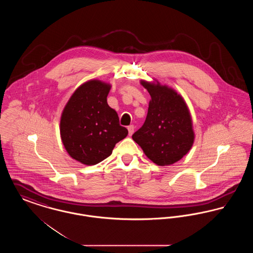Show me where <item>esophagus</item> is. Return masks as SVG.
Masks as SVG:
<instances>
[{
	"label": "esophagus",
	"mask_w": 253,
	"mask_h": 253,
	"mask_svg": "<svg viewBox=\"0 0 253 253\" xmlns=\"http://www.w3.org/2000/svg\"><path fill=\"white\" fill-rule=\"evenodd\" d=\"M128 132H129V135H132L133 132H134V126L133 125L128 126Z\"/></svg>",
	"instance_id": "1"
}]
</instances>
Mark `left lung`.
<instances>
[{
	"mask_svg": "<svg viewBox=\"0 0 253 253\" xmlns=\"http://www.w3.org/2000/svg\"><path fill=\"white\" fill-rule=\"evenodd\" d=\"M152 99L144 124L132 134L145 155L159 166L180 160L194 139L192 118L184 99L167 86L142 81Z\"/></svg>",
	"mask_w": 253,
	"mask_h": 253,
	"instance_id": "left-lung-1",
	"label": "left lung"
}]
</instances>
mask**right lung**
Masks as SVG:
<instances>
[{
    "label": "right lung",
    "instance_id": "1",
    "mask_svg": "<svg viewBox=\"0 0 253 253\" xmlns=\"http://www.w3.org/2000/svg\"><path fill=\"white\" fill-rule=\"evenodd\" d=\"M111 86L93 80L81 85L68 100L60 119V136L70 157L96 165L111 156L128 130L107 103Z\"/></svg>",
    "mask_w": 253,
    "mask_h": 253
}]
</instances>
